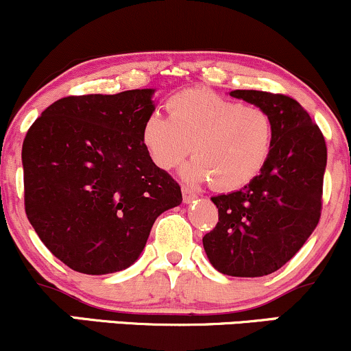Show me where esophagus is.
<instances>
[{"instance_id": "34e87169", "label": "esophagus", "mask_w": 351, "mask_h": 351, "mask_svg": "<svg viewBox=\"0 0 351 351\" xmlns=\"http://www.w3.org/2000/svg\"><path fill=\"white\" fill-rule=\"evenodd\" d=\"M181 191H183V201H184V203H191V201L196 198V193L193 191L191 188L181 186Z\"/></svg>"}]
</instances>
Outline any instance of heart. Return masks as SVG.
<instances>
[{
	"instance_id": "obj_1",
	"label": "heart",
	"mask_w": 351,
	"mask_h": 351,
	"mask_svg": "<svg viewBox=\"0 0 351 351\" xmlns=\"http://www.w3.org/2000/svg\"><path fill=\"white\" fill-rule=\"evenodd\" d=\"M168 119L153 112L140 140L160 170H173L191 150L183 170L188 181H213L221 191L252 183L271 158L276 125L259 106H243L206 88H186L167 100Z\"/></svg>"
}]
</instances>
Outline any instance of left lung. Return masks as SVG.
I'll use <instances>...</instances> for the list:
<instances>
[{
    "label": "left lung",
    "mask_w": 351,
    "mask_h": 351,
    "mask_svg": "<svg viewBox=\"0 0 351 351\" xmlns=\"http://www.w3.org/2000/svg\"><path fill=\"white\" fill-rule=\"evenodd\" d=\"M232 97L265 108L276 125L274 150L252 183L213 196L216 228L203 237L209 263L232 277H263L292 259L322 215L327 145L297 100L263 90Z\"/></svg>",
    "instance_id": "left-lung-1"
}]
</instances>
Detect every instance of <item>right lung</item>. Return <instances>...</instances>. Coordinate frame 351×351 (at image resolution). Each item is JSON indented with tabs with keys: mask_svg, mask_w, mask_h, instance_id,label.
<instances>
[{
	"mask_svg": "<svg viewBox=\"0 0 351 351\" xmlns=\"http://www.w3.org/2000/svg\"><path fill=\"white\" fill-rule=\"evenodd\" d=\"M153 88L69 95L31 125L23 142L24 209L49 251L74 271L130 267L155 219L178 206L180 184L145 152L140 130Z\"/></svg>",
	"mask_w": 351,
	"mask_h": 351,
	"instance_id": "right-lung-1",
	"label": "right lung"
}]
</instances>
